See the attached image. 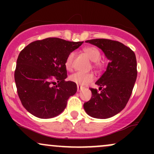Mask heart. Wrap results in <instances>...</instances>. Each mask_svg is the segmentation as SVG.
<instances>
[{
  "mask_svg": "<svg viewBox=\"0 0 154 154\" xmlns=\"http://www.w3.org/2000/svg\"><path fill=\"white\" fill-rule=\"evenodd\" d=\"M102 65H103V63H102L101 61H98V66H101Z\"/></svg>",
  "mask_w": 154,
  "mask_h": 154,
  "instance_id": "b5f03b06",
  "label": "heart"
}]
</instances>
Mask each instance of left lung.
<instances>
[{
  "mask_svg": "<svg viewBox=\"0 0 154 154\" xmlns=\"http://www.w3.org/2000/svg\"><path fill=\"white\" fill-rule=\"evenodd\" d=\"M75 44L48 38L29 43L19 54L14 72L17 93L23 106L36 117L59 115L77 92V85L66 80V63L77 48ZM52 77L57 79L55 82L48 80Z\"/></svg>",
  "mask_w": 154,
  "mask_h": 154,
  "instance_id": "obj_1",
  "label": "left lung"
}]
</instances>
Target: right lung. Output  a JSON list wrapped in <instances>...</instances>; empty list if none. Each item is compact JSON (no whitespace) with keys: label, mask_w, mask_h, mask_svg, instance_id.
Segmentation results:
<instances>
[{"label":"right lung","mask_w":154,"mask_h":154,"mask_svg":"<svg viewBox=\"0 0 154 154\" xmlns=\"http://www.w3.org/2000/svg\"><path fill=\"white\" fill-rule=\"evenodd\" d=\"M101 49L109 60L106 69L91 88L92 97L83 105L89 116L107 119L119 113L128 103L137 78L134 52L124 44L107 39L87 40Z\"/></svg>","instance_id":"1"}]
</instances>
